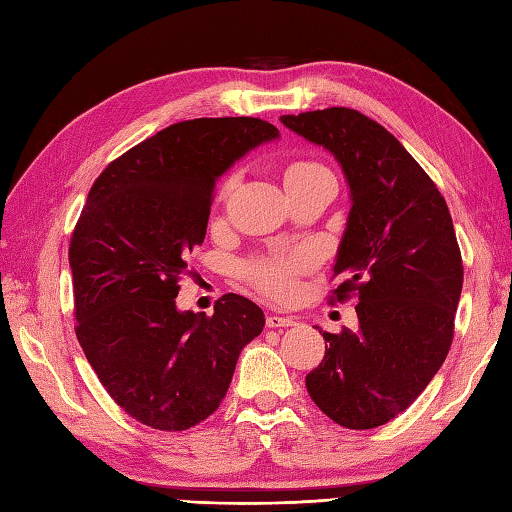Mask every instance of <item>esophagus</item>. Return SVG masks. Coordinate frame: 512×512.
<instances>
[{
    "instance_id": "34e87169",
    "label": "esophagus",
    "mask_w": 512,
    "mask_h": 512,
    "mask_svg": "<svg viewBox=\"0 0 512 512\" xmlns=\"http://www.w3.org/2000/svg\"><path fill=\"white\" fill-rule=\"evenodd\" d=\"M268 328H290V325H297V319L292 317H277V314H270L266 319Z\"/></svg>"
}]
</instances>
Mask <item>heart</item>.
Returning a JSON list of instances; mask_svg holds the SVG:
<instances>
[{"mask_svg":"<svg viewBox=\"0 0 512 512\" xmlns=\"http://www.w3.org/2000/svg\"><path fill=\"white\" fill-rule=\"evenodd\" d=\"M312 169H319V165H314V162H292L284 171V182ZM308 264L310 255L306 253L292 257H257L242 266V273L250 284L257 286L264 295L273 299H288L292 295V290H295L297 275Z\"/></svg>","mask_w":512,"mask_h":512,"instance_id":"1","label":"heart"}]
</instances>
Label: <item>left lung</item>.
Segmentation results:
<instances>
[{
    "label": "left lung",
    "instance_id": "8db88e82",
    "mask_svg": "<svg viewBox=\"0 0 512 512\" xmlns=\"http://www.w3.org/2000/svg\"><path fill=\"white\" fill-rule=\"evenodd\" d=\"M281 123L330 151L352 200L332 301L358 297V328L323 332L308 394L341 427L374 429L405 411L449 354L464 277L449 206L409 151L361 112L328 107Z\"/></svg>",
    "mask_w": 512,
    "mask_h": 512
}]
</instances>
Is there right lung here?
Returning <instances> with one entry per match:
<instances>
[{
    "instance_id": "right-lung-1",
    "label": "right lung",
    "mask_w": 512,
    "mask_h": 512,
    "mask_svg": "<svg viewBox=\"0 0 512 512\" xmlns=\"http://www.w3.org/2000/svg\"><path fill=\"white\" fill-rule=\"evenodd\" d=\"M275 138V125L250 116L169 125L107 165L74 226L76 339L116 405L151 429L209 418L239 352L264 330L262 308L233 292L213 317L180 312L176 297L215 182Z\"/></svg>"
}]
</instances>
